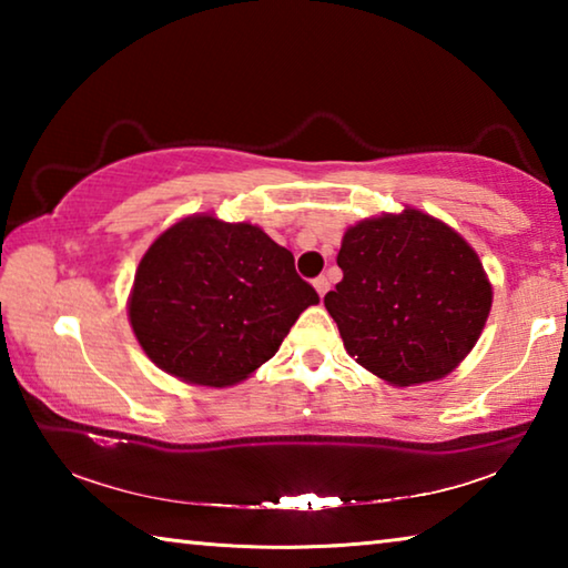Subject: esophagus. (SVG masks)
Instances as JSON below:
<instances>
[{
    "label": "esophagus",
    "instance_id": "34e87169",
    "mask_svg": "<svg viewBox=\"0 0 568 568\" xmlns=\"http://www.w3.org/2000/svg\"><path fill=\"white\" fill-rule=\"evenodd\" d=\"M313 285H315V291H318V295L323 297L325 293H328V287H331V283H328V277L325 275H321V277H315L313 281Z\"/></svg>",
    "mask_w": 568,
    "mask_h": 568
}]
</instances>
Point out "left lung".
I'll list each match as a JSON object with an SVG mask.
<instances>
[{
    "label": "left lung",
    "instance_id": "left-lung-1",
    "mask_svg": "<svg viewBox=\"0 0 568 568\" xmlns=\"http://www.w3.org/2000/svg\"><path fill=\"white\" fill-rule=\"evenodd\" d=\"M338 267L343 281L323 303L345 351L393 386L444 378L491 311V283L474 247L420 210L348 227Z\"/></svg>",
    "mask_w": 568,
    "mask_h": 568
}]
</instances>
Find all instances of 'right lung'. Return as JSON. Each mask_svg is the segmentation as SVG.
Returning <instances> with one entry per match:
<instances>
[{
    "mask_svg": "<svg viewBox=\"0 0 568 568\" xmlns=\"http://www.w3.org/2000/svg\"><path fill=\"white\" fill-rule=\"evenodd\" d=\"M321 297L261 227L180 220L134 273L130 323L152 363L197 386H233L281 348Z\"/></svg>",
    "mask_w": 568,
    "mask_h": 568,
    "instance_id": "right-lung-1",
    "label": "right lung"
}]
</instances>
